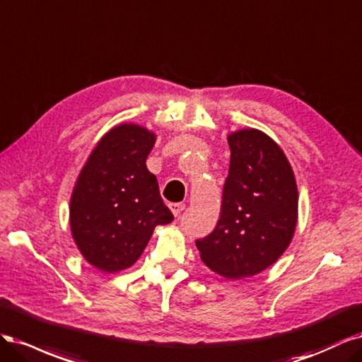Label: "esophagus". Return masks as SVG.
<instances>
[{"label": "esophagus", "mask_w": 362, "mask_h": 362, "mask_svg": "<svg viewBox=\"0 0 362 362\" xmlns=\"http://www.w3.org/2000/svg\"><path fill=\"white\" fill-rule=\"evenodd\" d=\"M170 209L174 216H179L185 211V204L183 203H171Z\"/></svg>", "instance_id": "esophagus-1"}]
</instances>
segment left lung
Instances as JSON below:
<instances>
[{"label":"left lung","mask_w":362,"mask_h":362,"mask_svg":"<svg viewBox=\"0 0 362 362\" xmlns=\"http://www.w3.org/2000/svg\"><path fill=\"white\" fill-rule=\"evenodd\" d=\"M227 141L231 156L218 224L195 245L209 269L242 279L259 275L288 248L299 195L293 168L269 135L247 127Z\"/></svg>","instance_id":"1"}]
</instances>
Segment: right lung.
Wrapping results in <instances>:
<instances>
[{"mask_svg": "<svg viewBox=\"0 0 362 362\" xmlns=\"http://www.w3.org/2000/svg\"><path fill=\"white\" fill-rule=\"evenodd\" d=\"M155 143L156 134L141 124H115L91 150L74 185L72 238L84 260L105 274L129 269L155 227L174 218L146 165Z\"/></svg>", "mask_w": 362, "mask_h": 362, "instance_id": "add662e5", "label": "right lung"}]
</instances>
